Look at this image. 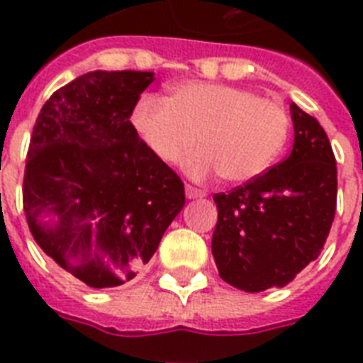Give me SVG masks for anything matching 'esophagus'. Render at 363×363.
Here are the masks:
<instances>
[{"label": "esophagus", "instance_id": "1", "mask_svg": "<svg viewBox=\"0 0 363 363\" xmlns=\"http://www.w3.org/2000/svg\"><path fill=\"white\" fill-rule=\"evenodd\" d=\"M184 190H186V198L188 199L203 198V196H205V192L201 190V188H196V186H192V184H186V188H184Z\"/></svg>", "mask_w": 363, "mask_h": 363}]
</instances>
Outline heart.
<instances>
[{"instance_id":"obj_1","label":"heart","mask_w":363,"mask_h":363,"mask_svg":"<svg viewBox=\"0 0 363 363\" xmlns=\"http://www.w3.org/2000/svg\"><path fill=\"white\" fill-rule=\"evenodd\" d=\"M133 125L165 164L201 150L186 162L190 175L218 173L226 182H247L269 169L286 147L290 115L279 99L259 98L248 88L218 82H182L167 101L145 98Z\"/></svg>"}]
</instances>
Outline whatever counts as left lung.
<instances>
[{"instance_id": "8db88e82", "label": "left lung", "mask_w": 363, "mask_h": 363, "mask_svg": "<svg viewBox=\"0 0 363 363\" xmlns=\"http://www.w3.org/2000/svg\"><path fill=\"white\" fill-rule=\"evenodd\" d=\"M294 147L259 177L215 194L218 275L245 292L286 286L324 248L337 205V167L326 131L290 105Z\"/></svg>"}]
</instances>
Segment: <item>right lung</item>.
<instances>
[{
	"mask_svg": "<svg viewBox=\"0 0 363 363\" xmlns=\"http://www.w3.org/2000/svg\"><path fill=\"white\" fill-rule=\"evenodd\" d=\"M152 81L148 71H90L56 90L33 125L26 220L43 252L92 288L133 279L184 207L181 177L130 122Z\"/></svg>",
	"mask_w": 363,
	"mask_h": 363,
	"instance_id": "obj_1",
	"label": "right lung"
}]
</instances>
